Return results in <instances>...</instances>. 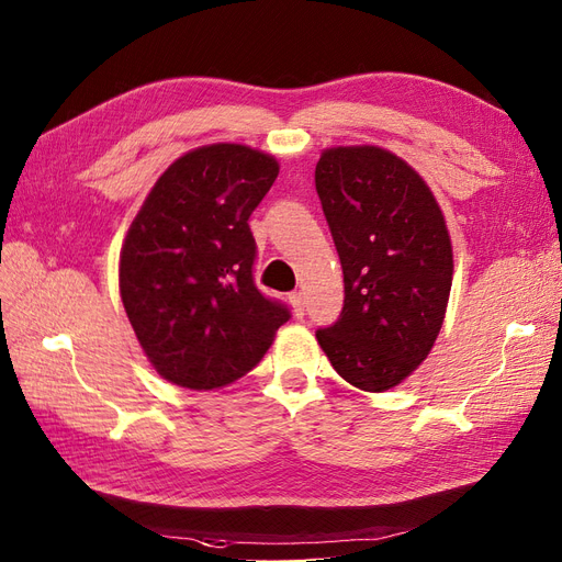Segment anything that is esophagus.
I'll use <instances>...</instances> for the list:
<instances>
[{"instance_id": "esophagus-1", "label": "esophagus", "mask_w": 562, "mask_h": 562, "mask_svg": "<svg viewBox=\"0 0 562 562\" xmlns=\"http://www.w3.org/2000/svg\"><path fill=\"white\" fill-rule=\"evenodd\" d=\"M290 303H292V308H294V315H296V317H301L303 311H306V303H303V294H301V292L290 294Z\"/></svg>"}]
</instances>
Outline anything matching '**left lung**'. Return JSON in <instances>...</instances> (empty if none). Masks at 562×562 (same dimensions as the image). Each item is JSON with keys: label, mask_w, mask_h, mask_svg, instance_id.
Returning <instances> with one entry per match:
<instances>
[{"label": "left lung", "mask_w": 562, "mask_h": 562, "mask_svg": "<svg viewBox=\"0 0 562 562\" xmlns=\"http://www.w3.org/2000/svg\"><path fill=\"white\" fill-rule=\"evenodd\" d=\"M315 188L344 268V308L317 344L350 386L383 393L436 344L452 290L440 204L405 159L376 146L319 155Z\"/></svg>", "instance_id": "8db88e82"}]
</instances>
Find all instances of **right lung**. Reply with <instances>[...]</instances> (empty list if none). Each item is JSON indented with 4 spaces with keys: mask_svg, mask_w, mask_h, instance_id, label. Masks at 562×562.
I'll use <instances>...</instances> for the list:
<instances>
[{
    "mask_svg": "<svg viewBox=\"0 0 562 562\" xmlns=\"http://www.w3.org/2000/svg\"><path fill=\"white\" fill-rule=\"evenodd\" d=\"M276 157L239 143L186 153L159 176L120 254V294L157 374L192 391L228 386L261 362L290 308L254 284L249 216Z\"/></svg>",
    "mask_w": 562,
    "mask_h": 562,
    "instance_id": "1",
    "label": "right lung"
}]
</instances>
